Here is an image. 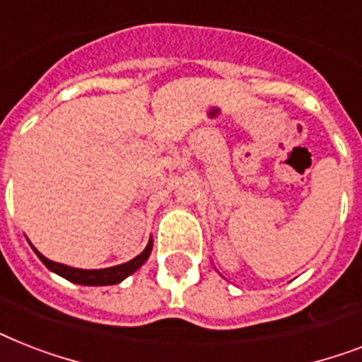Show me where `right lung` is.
I'll return each instance as SVG.
<instances>
[{"instance_id":"1","label":"right lung","mask_w":362,"mask_h":362,"mask_svg":"<svg viewBox=\"0 0 362 362\" xmlns=\"http://www.w3.org/2000/svg\"><path fill=\"white\" fill-rule=\"evenodd\" d=\"M33 247V246H31ZM33 252L37 253V257L41 259L45 267L48 270H52L56 274H59L65 280L73 281V284H81V286H112V284H120L124 278H127L129 274H133L136 269H141L142 264L146 263V259L150 257V252H152V238L146 244V247L142 250V253H139L135 259H131L124 264H116V267H110V269H99V270H84V269H75V267H67V264L56 263V261H50L45 255L37 252L33 247Z\"/></svg>"}]
</instances>
